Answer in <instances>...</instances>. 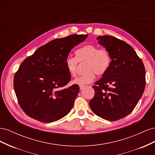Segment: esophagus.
<instances>
[{
  "label": "esophagus",
  "instance_id": "obj_1",
  "mask_svg": "<svg viewBox=\"0 0 155 155\" xmlns=\"http://www.w3.org/2000/svg\"><path fill=\"white\" fill-rule=\"evenodd\" d=\"M85 87V85H79V88H80V90H82V89H83Z\"/></svg>",
  "mask_w": 155,
  "mask_h": 155
}]
</instances>
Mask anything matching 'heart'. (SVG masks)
Instances as JSON below:
<instances>
[{
	"label": "heart",
	"instance_id": "heart-1",
	"mask_svg": "<svg viewBox=\"0 0 155 155\" xmlns=\"http://www.w3.org/2000/svg\"><path fill=\"white\" fill-rule=\"evenodd\" d=\"M76 57L68 56L65 60V65L70 76L76 74L78 61H87L85 74L78 76L73 81L78 85L92 83L96 79V74L102 75L107 72L111 62L109 51L105 48H98L93 45H87L76 51Z\"/></svg>",
	"mask_w": 155,
	"mask_h": 155
}]
</instances>
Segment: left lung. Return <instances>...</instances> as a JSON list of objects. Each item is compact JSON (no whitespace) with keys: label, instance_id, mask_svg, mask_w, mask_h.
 I'll list each match as a JSON object with an SVG mask.
<instances>
[{"label":"left lung","instance_id":"8db88e82","mask_svg":"<svg viewBox=\"0 0 155 155\" xmlns=\"http://www.w3.org/2000/svg\"><path fill=\"white\" fill-rule=\"evenodd\" d=\"M109 51L111 62L107 72L92 86L95 94L89 101L91 110L108 121L129 114L141 98L145 87L143 63L132 46L113 36L97 38Z\"/></svg>","mask_w":155,"mask_h":155}]
</instances>
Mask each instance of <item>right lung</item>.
<instances>
[{"instance_id": "obj_1", "label": "right lung", "mask_w": 155, "mask_h": 155, "mask_svg": "<svg viewBox=\"0 0 155 155\" xmlns=\"http://www.w3.org/2000/svg\"><path fill=\"white\" fill-rule=\"evenodd\" d=\"M88 35H70L41 46L21 63L14 76L13 87L21 109L30 118L45 123L69 113L79 91L70 82L65 65L70 51Z\"/></svg>"}]
</instances>
